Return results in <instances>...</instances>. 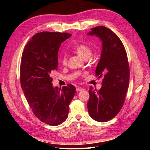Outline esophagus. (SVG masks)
Segmentation results:
<instances>
[{
	"label": "esophagus",
	"instance_id": "obj_1",
	"mask_svg": "<svg viewBox=\"0 0 150 150\" xmlns=\"http://www.w3.org/2000/svg\"><path fill=\"white\" fill-rule=\"evenodd\" d=\"M76 90H77V91H80L84 90V89L81 87H77V88H76Z\"/></svg>",
	"mask_w": 150,
	"mask_h": 150
}]
</instances>
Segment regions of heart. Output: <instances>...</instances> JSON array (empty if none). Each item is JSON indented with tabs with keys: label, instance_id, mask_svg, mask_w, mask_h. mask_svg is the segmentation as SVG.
<instances>
[{
	"label": "heart",
	"instance_id": "heart-1",
	"mask_svg": "<svg viewBox=\"0 0 150 150\" xmlns=\"http://www.w3.org/2000/svg\"><path fill=\"white\" fill-rule=\"evenodd\" d=\"M75 52L77 54V55L82 59H89L91 55V50L86 44H79L76 46L74 49ZM62 64H66L67 63V57L66 55H63L61 59Z\"/></svg>",
	"mask_w": 150,
	"mask_h": 150
}]
</instances>
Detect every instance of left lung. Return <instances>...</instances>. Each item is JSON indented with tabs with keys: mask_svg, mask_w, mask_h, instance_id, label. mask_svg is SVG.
<instances>
[{
	"mask_svg": "<svg viewBox=\"0 0 150 150\" xmlns=\"http://www.w3.org/2000/svg\"><path fill=\"white\" fill-rule=\"evenodd\" d=\"M87 35L97 37L102 42L95 73L98 77H104L99 90L90 88L87 107L92 119L104 122L115 117L124 104L129 81L128 57L119 38L108 28L95 27Z\"/></svg>",
	"mask_w": 150,
	"mask_h": 150,
	"instance_id": "left-lung-1",
	"label": "left lung"
}]
</instances>
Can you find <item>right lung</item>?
I'll use <instances>...</instances> for the list:
<instances>
[{
    "label": "right lung",
    "instance_id": "1",
    "mask_svg": "<svg viewBox=\"0 0 150 150\" xmlns=\"http://www.w3.org/2000/svg\"><path fill=\"white\" fill-rule=\"evenodd\" d=\"M71 36L59 32L38 33L27 43L21 62V84L35 115L50 126H58L68 116L75 94L72 84L60 89L52 84V73L58 69L61 43Z\"/></svg>",
    "mask_w": 150,
    "mask_h": 150
}]
</instances>
